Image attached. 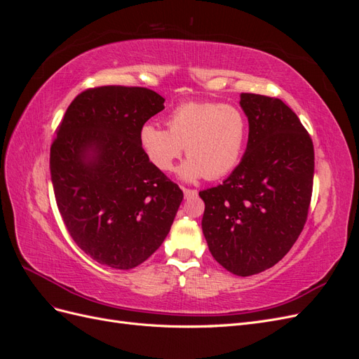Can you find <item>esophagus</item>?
<instances>
[{"label": "esophagus", "instance_id": "esophagus-1", "mask_svg": "<svg viewBox=\"0 0 359 359\" xmlns=\"http://www.w3.org/2000/svg\"><path fill=\"white\" fill-rule=\"evenodd\" d=\"M182 191H184V196H186V198H193V196H196V194H198V190L187 189V187H182Z\"/></svg>", "mask_w": 359, "mask_h": 359}]
</instances>
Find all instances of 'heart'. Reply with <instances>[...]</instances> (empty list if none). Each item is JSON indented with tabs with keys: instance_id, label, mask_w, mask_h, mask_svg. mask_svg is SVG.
Masks as SVG:
<instances>
[{
	"instance_id": "obj_1",
	"label": "heart",
	"mask_w": 359,
	"mask_h": 359,
	"mask_svg": "<svg viewBox=\"0 0 359 359\" xmlns=\"http://www.w3.org/2000/svg\"><path fill=\"white\" fill-rule=\"evenodd\" d=\"M168 128L147 123L139 130V144L153 165L169 172L182 154L189 160L181 168L186 180L220 178L240 161L248 135L245 115L232 104L187 102L168 116Z\"/></svg>"
}]
</instances>
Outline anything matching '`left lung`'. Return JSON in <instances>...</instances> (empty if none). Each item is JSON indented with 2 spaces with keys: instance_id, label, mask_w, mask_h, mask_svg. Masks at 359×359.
Listing matches in <instances>:
<instances>
[{
  "instance_id": "8db88e82",
  "label": "left lung",
  "mask_w": 359,
  "mask_h": 359,
  "mask_svg": "<svg viewBox=\"0 0 359 359\" xmlns=\"http://www.w3.org/2000/svg\"><path fill=\"white\" fill-rule=\"evenodd\" d=\"M248 142L223 184L199 191L202 231L212 257L247 277L274 266L307 222L314 175L309 132L277 97L243 93Z\"/></svg>"
}]
</instances>
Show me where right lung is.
I'll return each instance as SVG.
<instances>
[{
	"mask_svg": "<svg viewBox=\"0 0 359 359\" xmlns=\"http://www.w3.org/2000/svg\"><path fill=\"white\" fill-rule=\"evenodd\" d=\"M144 86L82 91L50 145L57 206L73 241L102 265L130 269L165 241L184 198L144 154L139 130L165 109Z\"/></svg>",
	"mask_w": 359,
	"mask_h": 359,
	"instance_id": "obj_1",
	"label": "right lung"
}]
</instances>
